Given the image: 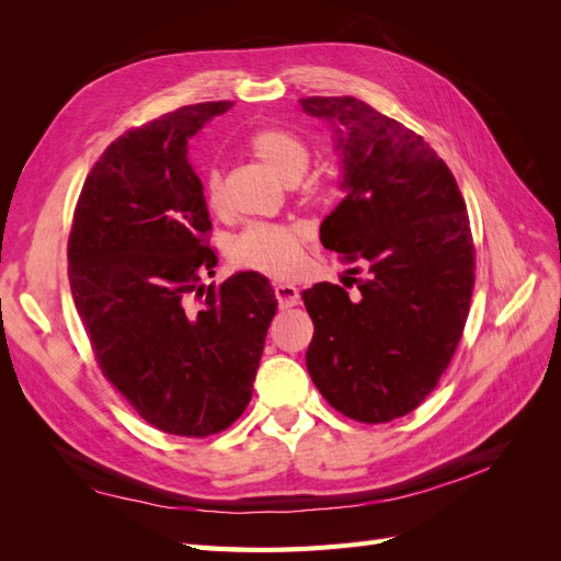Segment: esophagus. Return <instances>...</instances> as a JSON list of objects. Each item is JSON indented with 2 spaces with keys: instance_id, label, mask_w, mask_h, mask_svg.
Segmentation results:
<instances>
[{
  "instance_id": "obj_1",
  "label": "esophagus",
  "mask_w": 561,
  "mask_h": 561,
  "mask_svg": "<svg viewBox=\"0 0 561 561\" xmlns=\"http://www.w3.org/2000/svg\"><path fill=\"white\" fill-rule=\"evenodd\" d=\"M276 299L280 309H290L295 304H299V290L295 285H276Z\"/></svg>"
}]
</instances>
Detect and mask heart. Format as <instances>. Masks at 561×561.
I'll return each instance as SVG.
<instances>
[{"instance_id":"obj_1","label":"heart","mask_w":561,"mask_h":561,"mask_svg":"<svg viewBox=\"0 0 561 561\" xmlns=\"http://www.w3.org/2000/svg\"><path fill=\"white\" fill-rule=\"evenodd\" d=\"M252 154L262 159L285 182H295L309 165V147L297 135L280 128H262L250 138ZM206 203L213 210L225 206V184L219 168L206 175ZM309 227L301 222H254L231 243V260L271 278H293L304 262Z\"/></svg>"}]
</instances>
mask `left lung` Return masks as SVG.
Returning a JSON list of instances; mask_svg holds the SVG:
<instances>
[{"mask_svg": "<svg viewBox=\"0 0 561 561\" xmlns=\"http://www.w3.org/2000/svg\"><path fill=\"white\" fill-rule=\"evenodd\" d=\"M330 122L344 198L320 243L367 268L358 293L316 283L301 295L313 320L307 367L336 412L386 423L431 396L461 342L474 285L466 201L435 149L358 98H301ZM346 285V283H344Z\"/></svg>", "mask_w": 561, "mask_h": 561, "instance_id": "8db88e82", "label": "left lung"}]
</instances>
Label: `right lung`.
<instances>
[{"label":"right lung","mask_w":561,"mask_h":561,"mask_svg":"<svg viewBox=\"0 0 561 561\" xmlns=\"http://www.w3.org/2000/svg\"><path fill=\"white\" fill-rule=\"evenodd\" d=\"M229 107L186 105L116 138L83 182L67 241L75 307L100 369L168 435L208 437L245 412L278 309L254 271L201 285L217 254L186 140Z\"/></svg>","instance_id":"right-lung-1"}]
</instances>
